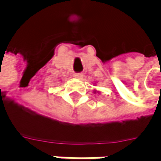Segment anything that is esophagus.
<instances>
[{
    "label": "esophagus",
    "mask_w": 161,
    "mask_h": 161,
    "mask_svg": "<svg viewBox=\"0 0 161 161\" xmlns=\"http://www.w3.org/2000/svg\"><path fill=\"white\" fill-rule=\"evenodd\" d=\"M75 77L79 78V79H81L83 77V73H75Z\"/></svg>",
    "instance_id": "obj_1"
}]
</instances>
